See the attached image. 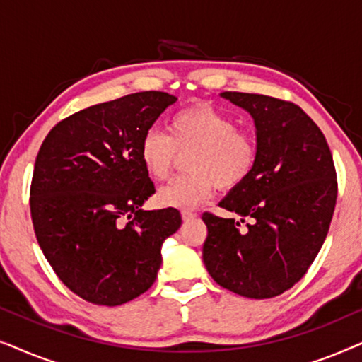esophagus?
Wrapping results in <instances>:
<instances>
[{"instance_id": "esophagus-1", "label": "esophagus", "mask_w": 362, "mask_h": 362, "mask_svg": "<svg viewBox=\"0 0 362 362\" xmlns=\"http://www.w3.org/2000/svg\"><path fill=\"white\" fill-rule=\"evenodd\" d=\"M196 212L194 211H191V209H182L181 211V217H182V221H192V219H196Z\"/></svg>"}]
</instances>
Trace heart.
<instances>
[{
	"instance_id": "b5f03b06",
	"label": "heart",
	"mask_w": 362,
	"mask_h": 362,
	"mask_svg": "<svg viewBox=\"0 0 362 362\" xmlns=\"http://www.w3.org/2000/svg\"><path fill=\"white\" fill-rule=\"evenodd\" d=\"M186 175L177 176L158 192L161 204L196 207L216 187L230 191L252 175L259 160V143L252 132L237 128L224 112L194 103L173 113L166 135L158 130L145 133L140 143V161L155 181L171 175L177 153H186Z\"/></svg>"
}]
</instances>
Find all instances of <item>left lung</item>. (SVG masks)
I'll return each mask as SVG.
<instances>
[{"label":"left lung","mask_w":362,"mask_h":362,"mask_svg":"<svg viewBox=\"0 0 362 362\" xmlns=\"http://www.w3.org/2000/svg\"><path fill=\"white\" fill-rule=\"evenodd\" d=\"M221 95L254 118L259 160L247 181L219 202L239 214L246 229L206 211L202 260L224 288L245 298H274L301 280L328 235L338 197L333 155L323 132L293 102Z\"/></svg>","instance_id":"left-lung-1"}]
</instances>
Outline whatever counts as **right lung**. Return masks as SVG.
Returning a JSON list of instances; mask_svg holds the SVG:
<instances>
[{
    "mask_svg": "<svg viewBox=\"0 0 362 362\" xmlns=\"http://www.w3.org/2000/svg\"><path fill=\"white\" fill-rule=\"evenodd\" d=\"M175 102L148 90L83 108L39 148L29 191L36 239L62 284L93 305L145 293L163 242L180 229L175 207L141 209L155 194L140 161L141 138Z\"/></svg>",
    "mask_w": 362,
    "mask_h": 362,
    "instance_id": "right-lung-1",
    "label": "right lung"
}]
</instances>
